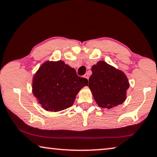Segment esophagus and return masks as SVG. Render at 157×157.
<instances>
[{"mask_svg": "<svg viewBox=\"0 0 157 157\" xmlns=\"http://www.w3.org/2000/svg\"><path fill=\"white\" fill-rule=\"evenodd\" d=\"M84 78H85L86 79H89V75L87 74V73H86L85 75H84Z\"/></svg>", "mask_w": 157, "mask_h": 157, "instance_id": "34e87169", "label": "esophagus"}]
</instances>
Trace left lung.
Returning a JSON list of instances; mask_svg holds the SVG:
<instances>
[{
  "label": "left lung",
  "instance_id": "left-lung-1",
  "mask_svg": "<svg viewBox=\"0 0 157 157\" xmlns=\"http://www.w3.org/2000/svg\"><path fill=\"white\" fill-rule=\"evenodd\" d=\"M91 71L89 87L99 107L111 109L125 101L129 82L123 71L104 61L97 62Z\"/></svg>",
  "mask_w": 157,
  "mask_h": 157
}]
</instances>
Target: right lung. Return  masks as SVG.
Instances as JSON below:
<instances>
[{"label": "right lung", "instance_id": "right-lung-1", "mask_svg": "<svg viewBox=\"0 0 157 157\" xmlns=\"http://www.w3.org/2000/svg\"><path fill=\"white\" fill-rule=\"evenodd\" d=\"M87 84V79L78 76L63 61H46L34 74L32 92L44 110L59 112L73 105L77 94Z\"/></svg>", "mask_w": 157, "mask_h": 157}]
</instances>
